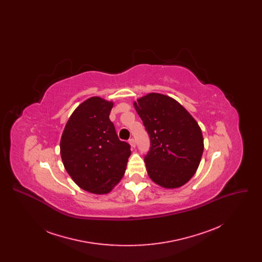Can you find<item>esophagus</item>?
<instances>
[{
  "instance_id": "34e87169",
  "label": "esophagus",
  "mask_w": 262,
  "mask_h": 262,
  "mask_svg": "<svg viewBox=\"0 0 262 262\" xmlns=\"http://www.w3.org/2000/svg\"><path fill=\"white\" fill-rule=\"evenodd\" d=\"M128 142H129V144L132 145V147H136V140H135L134 138H130V139L128 140Z\"/></svg>"
}]
</instances>
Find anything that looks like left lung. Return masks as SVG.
Returning <instances> with one entry per match:
<instances>
[{
    "label": "left lung",
    "mask_w": 262,
    "mask_h": 262,
    "mask_svg": "<svg viewBox=\"0 0 262 262\" xmlns=\"http://www.w3.org/2000/svg\"><path fill=\"white\" fill-rule=\"evenodd\" d=\"M134 105L149 135L144 162L150 179L166 188L182 187L200 166L204 148L200 125L179 102L160 93Z\"/></svg>",
    "instance_id": "left-lung-1"
}]
</instances>
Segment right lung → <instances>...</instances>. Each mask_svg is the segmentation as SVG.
<instances>
[{
  "label": "right lung",
  "instance_id": "obj_1",
  "mask_svg": "<svg viewBox=\"0 0 262 262\" xmlns=\"http://www.w3.org/2000/svg\"><path fill=\"white\" fill-rule=\"evenodd\" d=\"M113 102L91 97L70 117L60 148L75 184L96 194L108 193L125 174L130 145L119 139L109 119Z\"/></svg>",
  "mask_w": 262,
  "mask_h": 262
}]
</instances>
